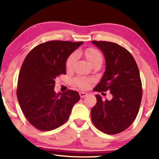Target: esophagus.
Returning a JSON list of instances; mask_svg holds the SVG:
<instances>
[{
  "label": "esophagus",
  "mask_w": 159,
  "mask_h": 159,
  "mask_svg": "<svg viewBox=\"0 0 159 159\" xmlns=\"http://www.w3.org/2000/svg\"><path fill=\"white\" fill-rule=\"evenodd\" d=\"M79 95H80V98H84V97L88 95V93H85V92H80V93H79Z\"/></svg>",
  "instance_id": "obj_1"
}]
</instances>
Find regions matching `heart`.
Segmentation results:
<instances>
[{
  "label": "heart",
  "mask_w": 159,
  "mask_h": 159,
  "mask_svg": "<svg viewBox=\"0 0 159 159\" xmlns=\"http://www.w3.org/2000/svg\"><path fill=\"white\" fill-rule=\"evenodd\" d=\"M84 55L85 56L86 60H88L90 64H92L93 61H95L98 60H102V57L101 53L99 51L95 48H90L84 51ZM76 60V55L75 53L72 54L70 55V57L68 58L66 61V66L67 69H71L73 67V64L74 61ZM90 83V80L88 78L85 77H79L75 79V83L79 86V88L82 89H86L88 88L89 84Z\"/></svg>",
  "instance_id": "obj_1"
}]
</instances>
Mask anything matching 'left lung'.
<instances>
[{
    "label": "left lung",
    "mask_w": 159,
    "mask_h": 159,
    "mask_svg": "<svg viewBox=\"0 0 159 159\" xmlns=\"http://www.w3.org/2000/svg\"><path fill=\"white\" fill-rule=\"evenodd\" d=\"M105 59V71L94 90L110 91L111 100L96 95L97 103L91 109L95 127L103 133L115 134L130 126L138 115L142 90L138 65L128 51L107 41H92Z\"/></svg>",
    "instance_id": "obj_1"
}]
</instances>
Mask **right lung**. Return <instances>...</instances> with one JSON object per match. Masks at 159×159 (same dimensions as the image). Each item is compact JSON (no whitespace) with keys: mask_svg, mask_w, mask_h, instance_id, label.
I'll list each match as a JSON object with an SVG mask.
<instances>
[{"mask_svg":"<svg viewBox=\"0 0 159 159\" xmlns=\"http://www.w3.org/2000/svg\"><path fill=\"white\" fill-rule=\"evenodd\" d=\"M83 42L52 41L31 50L21 67L17 96L21 111L35 128L49 131L64 124L80 99L76 91L56 93L55 79L66 74V61Z\"/></svg>","mask_w":159,"mask_h":159,"instance_id":"obj_1","label":"right lung"}]
</instances>
